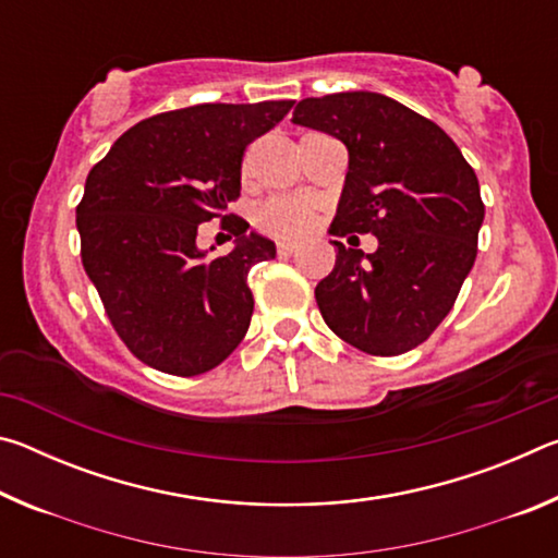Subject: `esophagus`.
Here are the masks:
<instances>
[{"label":"esophagus","mask_w":558,"mask_h":558,"mask_svg":"<svg viewBox=\"0 0 558 558\" xmlns=\"http://www.w3.org/2000/svg\"><path fill=\"white\" fill-rule=\"evenodd\" d=\"M298 251V245L292 243V241H278V256H282V258H288V256H292V253Z\"/></svg>","instance_id":"1"}]
</instances>
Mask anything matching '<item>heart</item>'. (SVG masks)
Returning a JSON list of instances; mask_svg holds the SVG:
<instances>
[{
  "label": "heart",
  "mask_w": 558,
  "mask_h": 558,
  "mask_svg": "<svg viewBox=\"0 0 558 558\" xmlns=\"http://www.w3.org/2000/svg\"><path fill=\"white\" fill-rule=\"evenodd\" d=\"M256 221L263 231L276 235H302L313 229L315 206L300 196H272L258 206Z\"/></svg>",
  "instance_id": "obj_1"
}]
</instances>
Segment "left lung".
I'll list each match as a JSON object with an SVG mask.
<instances>
[{
  "mask_svg": "<svg viewBox=\"0 0 558 558\" xmlns=\"http://www.w3.org/2000/svg\"><path fill=\"white\" fill-rule=\"evenodd\" d=\"M292 122L344 143L349 169L329 233H372L374 253L335 241L315 298L327 327L374 356L418 347L452 310L477 256L480 184L436 122L372 90L305 98Z\"/></svg>",
  "mask_w": 558,
  "mask_h": 558,
  "instance_id": "left-lung-1",
  "label": "left lung"
}]
</instances>
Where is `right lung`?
Wrapping results in <instances>:
<instances>
[{"label":"right lung","mask_w":558,"mask_h":558,"mask_svg":"<svg viewBox=\"0 0 558 558\" xmlns=\"http://www.w3.org/2000/svg\"><path fill=\"white\" fill-rule=\"evenodd\" d=\"M290 108L263 100L162 112L130 128L90 169L75 209L83 268L122 342L153 369L204 374L248 332V270L276 258V243L229 214L234 251L209 259L195 231L239 199L245 147Z\"/></svg>","instance_id":"right-lung-1"}]
</instances>
